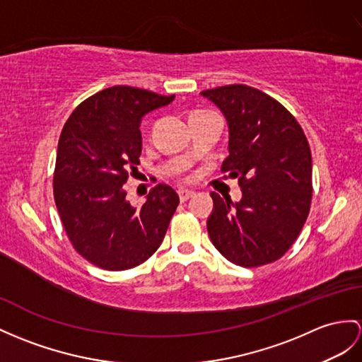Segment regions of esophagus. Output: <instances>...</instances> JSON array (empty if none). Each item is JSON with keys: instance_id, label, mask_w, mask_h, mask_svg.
Returning <instances> with one entry per match:
<instances>
[{"instance_id": "1", "label": "esophagus", "mask_w": 362, "mask_h": 362, "mask_svg": "<svg viewBox=\"0 0 362 362\" xmlns=\"http://www.w3.org/2000/svg\"><path fill=\"white\" fill-rule=\"evenodd\" d=\"M193 195H195V192H192V190H187V189H180L178 190V197H180V199L184 202V201H187L189 198H192Z\"/></svg>"}]
</instances>
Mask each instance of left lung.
Segmentation results:
<instances>
[{
  "instance_id": "1",
  "label": "left lung",
  "mask_w": 362,
  "mask_h": 362,
  "mask_svg": "<svg viewBox=\"0 0 362 362\" xmlns=\"http://www.w3.org/2000/svg\"><path fill=\"white\" fill-rule=\"evenodd\" d=\"M223 112L228 156L221 172L238 178V202L211 192L207 230L218 252L241 267L276 261L292 247L312 201V153L284 105L245 84L201 92Z\"/></svg>"
}]
</instances>
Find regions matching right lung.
<instances>
[{"mask_svg":"<svg viewBox=\"0 0 362 362\" xmlns=\"http://www.w3.org/2000/svg\"><path fill=\"white\" fill-rule=\"evenodd\" d=\"M164 96L115 86L83 101L58 141L54 195L64 230L76 252L104 270H126L160 247L180 197L167 184L132 206L122 184L139 164L144 115L169 105Z\"/></svg>","mask_w":362,"mask_h":362,"instance_id":"add662e5","label":"right lung"}]
</instances>
